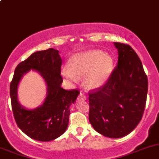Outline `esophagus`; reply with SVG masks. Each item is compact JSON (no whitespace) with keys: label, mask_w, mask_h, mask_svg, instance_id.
I'll return each mask as SVG.
<instances>
[{"label":"esophagus","mask_w":159,"mask_h":159,"mask_svg":"<svg viewBox=\"0 0 159 159\" xmlns=\"http://www.w3.org/2000/svg\"><path fill=\"white\" fill-rule=\"evenodd\" d=\"M79 98V100L81 101H85L86 99H87V97H86L83 93H80L79 98Z\"/></svg>","instance_id":"1"}]
</instances>
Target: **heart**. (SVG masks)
Wrapping results in <instances>:
<instances>
[{
    "mask_svg": "<svg viewBox=\"0 0 159 159\" xmlns=\"http://www.w3.org/2000/svg\"><path fill=\"white\" fill-rule=\"evenodd\" d=\"M114 59L108 53L91 50L74 54L68 61V68H62L63 76L76 81L84 77L86 88L96 89L105 85L114 70Z\"/></svg>",
    "mask_w": 159,
    "mask_h": 159,
    "instance_id": "heart-1",
    "label": "heart"
}]
</instances>
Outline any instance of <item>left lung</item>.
<instances>
[{
    "instance_id": "obj_1",
    "label": "left lung",
    "mask_w": 159,
    "mask_h": 159,
    "mask_svg": "<svg viewBox=\"0 0 159 159\" xmlns=\"http://www.w3.org/2000/svg\"><path fill=\"white\" fill-rule=\"evenodd\" d=\"M114 44L118 65L106 84L89 94V121L102 135L118 139L131 133L142 119L148 78L134 50L122 43Z\"/></svg>"
}]
</instances>
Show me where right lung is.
<instances>
[{
    "mask_svg": "<svg viewBox=\"0 0 159 159\" xmlns=\"http://www.w3.org/2000/svg\"><path fill=\"white\" fill-rule=\"evenodd\" d=\"M61 58L54 48L36 51L20 62L14 70L10 84L13 114L17 126L28 137L50 142L64 134L68 125L70 107L79 94L78 90L67 91L61 88ZM33 70L43 77L47 85V95L41 106L34 110L22 107L17 98L20 81L26 73Z\"/></svg>",
    "mask_w": 159,
    "mask_h": 159,
    "instance_id": "1",
    "label": "right lung"
}]
</instances>
